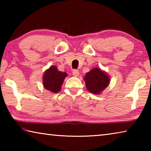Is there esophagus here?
Instances as JSON below:
<instances>
[{"label":"esophagus","instance_id":"esophagus-1","mask_svg":"<svg viewBox=\"0 0 151 151\" xmlns=\"http://www.w3.org/2000/svg\"><path fill=\"white\" fill-rule=\"evenodd\" d=\"M73 76H78V75H79L78 70H76V69L73 70Z\"/></svg>","mask_w":151,"mask_h":151}]
</instances>
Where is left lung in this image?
<instances>
[{
	"label": "left lung",
	"mask_w": 151,
	"mask_h": 151,
	"mask_svg": "<svg viewBox=\"0 0 151 151\" xmlns=\"http://www.w3.org/2000/svg\"><path fill=\"white\" fill-rule=\"evenodd\" d=\"M84 80L87 90L95 94H101L110 83L109 76L99 68H94L86 73Z\"/></svg>",
	"instance_id": "8db88e82"
}]
</instances>
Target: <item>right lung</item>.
Segmentation results:
<instances>
[{
    "label": "right lung",
    "mask_w": 151,
    "mask_h": 151,
    "mask_svg": "<svg viewBox=\"0 0 151 151\" xmlns=\"http://www.w3.org/2000/svg\"><path fill=\"white\" fill-rule=\"evenodd\" d=\"M67 74L61 72L55 66H51L43 75V86L47 90L53 93H57L61 89V86Z\"/></svg>",
    "instance_id": "right-lung-1"
}]
</instances>
